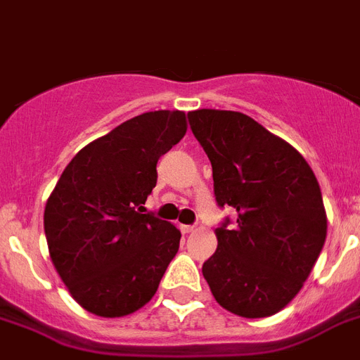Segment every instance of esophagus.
<instances>
[{"label":"esophagus","instance_id":"esophagus-1","mask_svg":"<svg viewBox=\"0 0 360 360\" xmlns=\"http://www.w3.org/2000/svg\"><path fill=\"white\" fill-rule=\"evenodd\" d=\"M193 230H195V226H193V224H181V232L183 233H190V232H193Z\"/></svg>","mask_w":360,"mask_h":360}]
</instances>
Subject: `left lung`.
Listing matches in <instances>:
<instances>
[{
  "instance_id": "8db88e82",
  "label": "left lung",
  "mask_w": 360,
  "mask_h": 360,
  "mask_svg": "<svg viewBox=\"0 0 360 360\" xmlns=\"http://www.w3.org/2000/svg\"><path fill=\"white\" fill-rule=\"evenodd\" d=\"M190 128L212 162L215 201L232 206L215 228L217 250L202 275L224 310L270 317L301 292L326 240L317 177L290 143L246 114L188 112Z\"/></svg>"
}]
</instances>
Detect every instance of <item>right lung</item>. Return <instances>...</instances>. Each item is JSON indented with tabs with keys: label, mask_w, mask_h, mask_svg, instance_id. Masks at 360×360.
<instances>
[{
	"label": "right lung",
	"mask_w": 360,
	"mask_h": 360,
	"mask_svg": "<svg viewBox=\"0 0 360 360\" xmlns=\"http://www.w3.org/2000/svg\"><path fill=\"white\" fill-rule=\"evenodd\" d=\"M186 134V115H136L81 148L45 206L50 259L70 295L99 317L134 314L154 297L181 232L145 214L158 161Z\"/></svg>",
	"instance_id": "add662e5"
}]
</instances>
